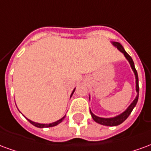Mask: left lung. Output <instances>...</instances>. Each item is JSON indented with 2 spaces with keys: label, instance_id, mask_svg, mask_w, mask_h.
Returning <instances> with one entry per match:
<instances>
[{
  "label": "left lung",
  "instance_id": "1",
  "mask_svg": "<svg viewBox=\"0 0 151 151\" xmlns=\"http://www.w3.org/2000/svg\"><path fill=\"white\" fill-rule=\"evenodd\" d=\"M112 44H113L115 47H116L117 49L119 50V51H120L121 52L124 53V56L126 57V59L128 60L129 62L130 65H131V68L133 69L134 74H135V78H136V91L137 92V95L136 98L133 100V103L129 106V108H127L125 111L115 117H111V118H102V117H99L92 113V111H91V109H90V111H91V116L92 118H93V120H95V122L100 124H103V125H106V126H116V125H119V124H120L121 123H123L124 121L129 117V116L130 113L132 112L134 107L136 106L137 103V100H138V95H139L138 76H137V72L136 69H135L134 63H133V59H132V57L125 52V50L124 49L123 46H122L120 43H118V42H112Z\"/></svg>",
  "mask_w": 151,
  "mask_h": 151
}]
</instances>
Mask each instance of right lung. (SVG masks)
I'll list each match as a JSON object with an SVG mask.
<instances>
[{"label":"right lung","mask_w":151,"mask_h":151,"mask_svg":"<svg viewBox=\"0 0 151 151\" xmlns=\"http://www.w3.org/2000/svg\"><path fill=\"white\" fill-rule=\"evenodd\" d=\"M74 91H75V89L73 91L72 94H71V96L73 95V92H74ZM70 96V97H71ZM65 116L64 117H62L61 119H60L59 120H57V121H56V122H53V123H51V124H40V123H36V122H34V121H32V120H29V119H27L28 120H29V122L31 124H32L33 125H35V127H37V128H48V127H53V126H56V125H57L58 124H60V122H62V120L65 119Z\"/></svg>","instance_id":"right-lung-1"}]
</instances>
